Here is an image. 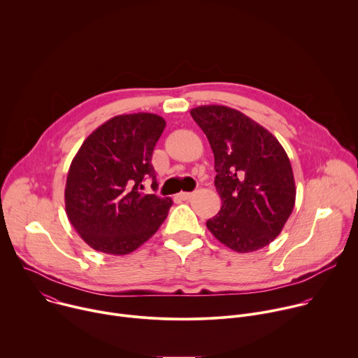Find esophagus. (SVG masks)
<instances>
[{
  "mask_svg": "<svg viewBox=\"0 0 358 358\" xmlns=\"http://www.w3.org/2000/svg\"><path fill=\"white\" fill-rule=\"evenodd\" d=\"M191 196H192V192H180V194H178V198H180V199H184V201L189 199Z\"/></svg>",
  "mask_w": 358,
  "mask_h": 358,
  "instance_id": "obj_1",
  "label": "esophagus"
}]
</instances>
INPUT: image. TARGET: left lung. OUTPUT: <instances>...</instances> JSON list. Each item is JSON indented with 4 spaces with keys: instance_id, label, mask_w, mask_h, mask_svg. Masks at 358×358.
Returning a JSON list of instances; mask_svg holds the SVG:
<instances>
[{
    "instance_id": "left-lung-1",
    "label": "left lung",
    "mask_w": 358,
    "mask_h": 358,
    "mask_svg": "<svg viewBox=\"0 0 358 358\" xmlns=\"http://www.w3.org/2000/svg\"><path fill=\"white\" fill-rule=\"evenodd\" d=\"M215 159L222 199L207 228L225 246L246 253L269 245L283 229L296 199L285 148L265 127L239 110L207 105L191 110Z\"/></svg>"
}]
</instances>
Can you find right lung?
<instances>
[{"mask_svg":"<svg viewBox=\"0 0 358 358\" xmlns=\"http://www.w3.org/2000/svg\"><path fill=\"white\" fill-rule=\"evenodd\" d=\"M166 120L152 113L115 116L99 126L73 157L65 188L66 215L94 250L127 255L148 241L167 218L173 199L144 194Z\"/></svg>","mask_w":358,"mask_h":358,"instance_id":"right-lung-1","label":"right lung"}]
</instances>
